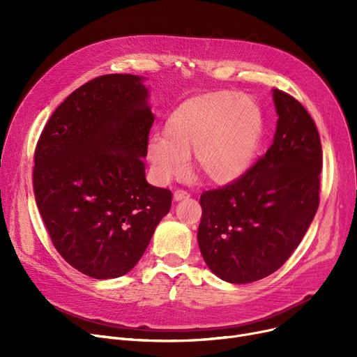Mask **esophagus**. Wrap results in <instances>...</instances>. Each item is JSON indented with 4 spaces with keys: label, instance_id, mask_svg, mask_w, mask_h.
<instances>
[{
    "label": "esophagus",
    "instance_id": "1",
    "mask_svg": "<svg viewBox=\"0 0 357 357\" xmlns=\"http://www.w3.org/2000/svg\"><path fill=\"white\" fill-rule=\"evenodd\" d=\"M188 197H190V194L186 192V191H183V190H176L174 192V199L175 201H181V199H185V198H188Z\"/></svg>",
    "mask_w": 357,
    "mask_h": 357
}]
</instances>
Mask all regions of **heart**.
<instances>
[{"label":"heart","instance_id":"obj_1","mask_svg":"<svg viewBox=\"0 0 357 357\" xmlns=\"http://www.w3.org/2000/svg\"><path fill=\"white\" fill-rule=\"evenodd\" d=\"M261 137V112L248 98L221 91L194 97L169 116L165 135L149 142L147 153L162 181L182 176L194 155L197 174L230 183L250 167Z\"/></svg>","mask_w":357,"mask_h":357}]
</instances>
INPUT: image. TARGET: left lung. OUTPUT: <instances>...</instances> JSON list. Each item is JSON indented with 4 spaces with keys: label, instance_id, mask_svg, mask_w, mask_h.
<instances>
[{
    "label": "left lung",
    "instance_id": "left-lung-1",
    "mask_svg": "<svg viewBox=\"0 0 357 357\" xmlns=\"http://www.w3.org/2000/svg\"><path fill=\"white\" fill-rule=\"evenodd\" d=\"M272 146L238 179L204 191L198 245L208 268L231 284H250L282 266L320 205L323 150L304 105L273 89Z\"/></svg>",
    "mask_w": 357,
    "mask_h": 357
}]
</instances>
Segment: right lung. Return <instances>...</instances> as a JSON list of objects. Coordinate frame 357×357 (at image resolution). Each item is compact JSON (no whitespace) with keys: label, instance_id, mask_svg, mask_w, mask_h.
I'll return each mask as SVG.
<instances>
[{"label":"right lung","instance_id":"obj_1","mask_svg":"<svg viewBox=\"0 0 357 357\" xmlns=\"http://www.w3.org/2000/svg\"><path fill=\"white\" fill-rule=\"evenodd\" d=\"M142 78L109 73L54 109L34 150L33 190L54 249L96 279L126 275L143 256L172 192L150 185L155 117Z\"/></svg>","mask_w":357,"mask_h":357}]
</instances>
